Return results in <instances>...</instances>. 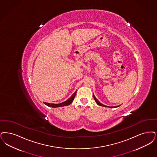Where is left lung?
<instances>
[{"mask_svg":"<svg viewBox=\"0 0 157 157\" xmlns=\"http://www.w3.org/2000/svg\"><path fill=\"white\" fill-rule=\"evenodd\" d=\"M94 96V100H95V101L96 102V103L98 105H99V106H105L106 107V106H105V105H103V104H101V102L99 101H98L96 98V97L94 96V95H93Z\"/></svg>","mask_w":157,"mask_h":157,"instance_id":"1","label":"left lung"}]
</instances>
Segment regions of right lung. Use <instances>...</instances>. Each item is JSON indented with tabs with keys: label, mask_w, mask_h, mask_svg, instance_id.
Masks as SVG:
<instances>
[{
	"label": "right lung",
	"mask_w": 157,
	"mask_h": 157,
	"mask_svg": "<svg viewBox=\"0 0 157 157\" xmlns=\"http://www.w3.org/2000/svg\"><path fill=\"white\" fill-rule=\"evenodd\" d=\"M76 93V91L68 99H67V101H63V103H61L54 104V103H46V102H44V103L45 105H47L48 106L52 107H58L68 106L72 102L73 100L74 99V98L75 96Z\"/></svg>",
	"instance_id": "right-lung-1"
}]
</instances>
